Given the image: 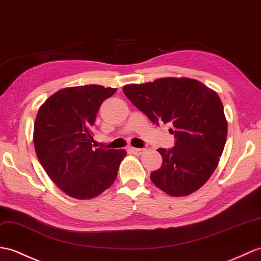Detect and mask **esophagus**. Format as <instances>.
I'll use <instances>...</instances> for the list:
<instances>
[{"label": "esophagus", "mask_w": 261, "mask_h": 261, "mask_svg": "<svg viewBox=\"0 0 261 261\" xmlns=\"http://www.w3.org/2000/svg\"><path fill=\"white\" fill-rule=\"evenodd\" d=\"M130 151L131 152L133 153V154H136V155H140V154H142L143 153V149H139V148H130Z\"/></svg>", "instance_id": "34e87169"}]
</instances>
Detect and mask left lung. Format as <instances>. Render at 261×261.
<instances>
[{
    "mask_svg": "<svg viewBox=\"0 0 261 261\" xmlns=\"http://www.w3.org/2000/svg\"><path fill=\"white\" fill-rule=\"evenodd\" d=\"M123 92L155 125L170 124L174 147L158 149L160 169L152 182L172 197L188 196L201 188L219 163L227 139L222 102L214 90L188 77H162L129 84Z\"/></svg>",
    "mask_w": 261,
    "mask_h": 261,
    "instance_id": "8db88e82",
    "label": "left lung"
}]
</instances>
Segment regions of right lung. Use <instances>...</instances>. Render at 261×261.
<instances>
[{
	"label": "right lung",
	"mask_w": 261,
	"mask_h": 261,
	"mask_svg": "<svg viewBox=\"0 0 261 261\" xmlns=\"http://www.w3.org/2000/svg\"><path fill=\"white\" fill-rule=\"evenodd\" d=\"M116 91L96 84L65 88L39 109L33 132L36 155L50 179L70 197L94 198L117 178L125 150L93 149L91 143L100 106Z\"/></svg>",
	"instance_id": "add662e5"
}]
</instances>
